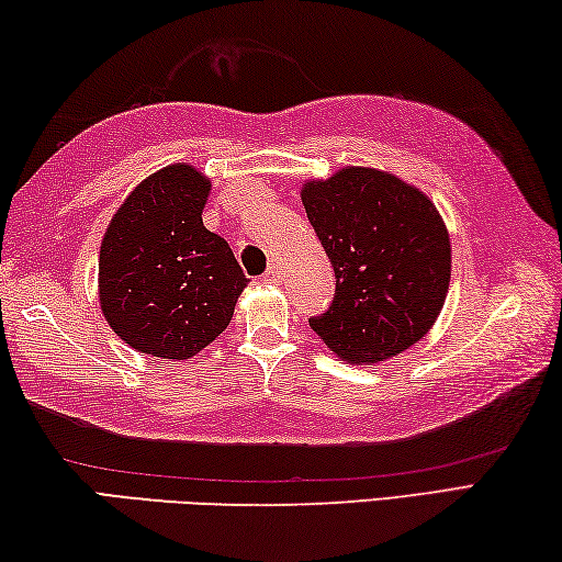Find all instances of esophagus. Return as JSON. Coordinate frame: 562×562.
I'll use <instances>...</instances> for the list:
<instances>
[{
  "label": "esophagus",
  "mask_w": 562,
  "mask_h": 562,
  "mask_svg": "<svg viewBox=\"0 0 562 562\" xmlns=\"http://www.w3.org/2000/svg\"><path fill=\"white\" fill-rule=\"evenodd\" d=\"M281 279H283V273H281V269L279 266H269V269H266V273H263V281L266 283H281Z\"/></svg>",
  "instance_id": "esophagus-1"
}]
</instances>
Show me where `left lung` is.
<instances>
[{"mask_svg":"<svg viewBox=\"0 0 562 562\" xmlns=\"http://www.w3.org/2000/svg\"><path fill=\"white\" fill-rule=\"evenodd\" d=\"M301 199L336 273V296L308 318L311 328L351 363L420 341L450 283V241L436 206L391 173L353 167L308 181Z\"/></svg>","mask_w":562,"mask_h":562,"instance_id":"8db88e82","label":"left lung"}]
</instances>
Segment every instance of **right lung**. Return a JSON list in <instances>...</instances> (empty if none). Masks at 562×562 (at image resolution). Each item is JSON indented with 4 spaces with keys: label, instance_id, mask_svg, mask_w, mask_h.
<instances>
[{
    "label": "right lung",
    "instance_id": "obj_1",
    "mask_svg": "<svg viewBox=\"0 0 562 562\" xmlns=\"http://www.w3.org/2000/svg\"><path fill=\"white\" fill-rule=\"evenodd\" d=\"M211 183L187 164L142 181L99 254V301L114 334L142 353L191 358L232 324L248 279L201 221Z\"/></svg>",
    "mask_w": 562,
    "mask_h": 562
}]
</instances>
